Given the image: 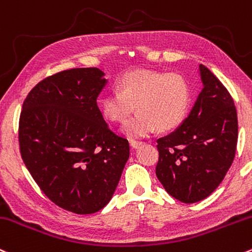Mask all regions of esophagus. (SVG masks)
Instances as JSON below:
<instances>
[{"mask_svg":"<svg viewBox=\"0 0 252 252\" xmlns=\"http://www.w3.org/2000/svg\"><path fill=\"white\" fill-rule=\"evenodd\" d=\"M142 145V142H141V141H136V140H130V146H131V148H137V147H140V146Z\"/></svg>","mask_w":252,"mask_h":252,"instance_id":"esophagus-1","label":"esophagus"}]
</instances>
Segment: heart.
<instances>
[{"instance_id": "obj_1", "label": "heart", "mask_w": 252, "mask_h": 252, "mask_svg": "<svg viewBox=\"0 0 252 252\" xmlns=\"http://www.w3.org/2000/svg\"><path fill=\"white\" fill-rule=\"evenodd\" d=\"M116 90L100 99V111L111 123H124L136 106L139 112L123 126L130 137L173 130L183 123L191 106V87L178 73L132 70L118 80Z\"/></svg>"}]
</instances>
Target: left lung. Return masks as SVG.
<instances>
[{
  "label": "left lung",
  "instance_id": "left-lung-1",
  "mask_svg": "<svg viewBox=\"0 0 252 252\" xmlns=\"http://www.w3.org/2000/svg\"><path fill=\"white\" fill-rule=\"evenodd\" d=\"M203 88L175 131L157 141L156 175L171 196L184 203L208 197L225 178L236 156L238 118L226 87L200 64Z\"/></svg>",
  "mask_w": 252,
  "mask_h": 252
}]
</instances>
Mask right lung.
I'll return each instance as SVG.
<instances>
[{
    "label": "right lung",
    "mask_w": 252,
    "mask_h": 252,
    "mask_svg": "<svg viewBox=\"0 0 252 252\" xmlns=\"http://www.w3.org/2000/svg\"><path fill=\"white\" fill-rule=\"evenodd\" d=\"M106 85L98 68H74L41 80L25 99L19 145L27 170L55 204L92 214L111 200L129 158L96 105Z\"/></svg>",
    "instance_id": "obj_1"
}]
</instances>
